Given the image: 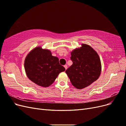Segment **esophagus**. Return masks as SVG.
<instances>
[{
  "label": "esophagus",
  "mask_w": 126,
  "mask_h": 126,
  "mask_svg": "<svg viewBox=\"0 0 126 126\" xmlns=\"http://www.w3.org/2000/svg\"><path fill=\"white\" fill-rule=\"evenodd\" d=\"M64 68H65V69L66 70L67 69V65H66V64H65V65H64Z\"/></svg>",
  "instance_id": "34e87169"
}]
</instances>
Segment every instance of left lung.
Masks as SVG:
<instances>
[{"mask_svg":"<svg viewBox=\"0 0 126 126\" xmlns=\"http://www.w3.org/2000/svg\"><path fill=\"white\" fill-rule=\"evenodd\" d=\"M72 65L66 73L75 87L83 89L91 85L100 76L101 66L97 53L89 45L82 46L71 52Z\"/></svg>","mask_w":126,"mask_h":126,"instance_id":"obj_1","label":"left lung"}]
</instances>
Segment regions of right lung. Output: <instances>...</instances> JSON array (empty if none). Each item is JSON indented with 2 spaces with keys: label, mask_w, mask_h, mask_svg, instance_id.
Here are the masks:
<instances>
[{
  "label": "right lung",
  "mask_w": 126,
  "mask_h": 126,
  "mask_svg": "<svg viewBox=\"0 0 126 126\" xmlns=\"http://www.w3.org/2000/svg\"><path fill=\"white\" fill-rule=\"evenodd\" d=\"M25 69L28 78L36 84L47 87L51 85L65 68L59 63L58 57L52 56L50 50L40 47L33 49L27 56Z\"/></svg>",
  "instance_id": "1"
}]
</instances>
